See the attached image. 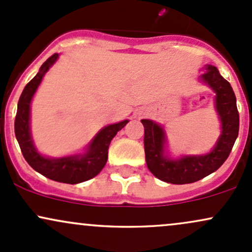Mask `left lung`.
Masks as SVG:
<instances>
[{
  "mask_svg": "<svg viewBox=\"0 0 252 252\" xmlns=\"http://www.w3.org/2000/svg\"><path fill=\"white\" fill-rule=\"evenodd\" d=\"M200 82L216 93L214 108L220 121V132L216 145L203 155H182L169 157L166 146L168 138L163 126L154 120L143 119L145 128L144 149L149 170L164 182L172 185H186L208 176L227 159L233 144L238 137L239 114L237 111L236 95L232 87L219 73L213 65H206L200 76Z\"/></svg>",
  "mask_w": 252,
  "mask_h": 252,
  "instance_id": "left-lung-1",
  "label": "left lung"
}]
</instances>
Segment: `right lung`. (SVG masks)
<instances>
[{"mask_svg":"<svg viewBox=\"0 0 252 252\" xmlns=\"http://www.w3.org/2000/svg\"><path fill=\"white\" fill-rule=\"evenodd\" d=\"M58 58V53L51 56L41 65L38 73L25 87L18 103L14 125L15 137L25 159L35 171L57 182L76 185L93 179L102 170L108 159L109 144L115 134L126 126L128 120H123L101 128L86 146V151L83 154L69 155L64 157H47L41 155L36 150L31 133V103L45 73L49 71Z\"/></svg>","mask_w":252,"mask_h":252,"instance_id":"obj_1","label":"right lung"}]
</instances>
